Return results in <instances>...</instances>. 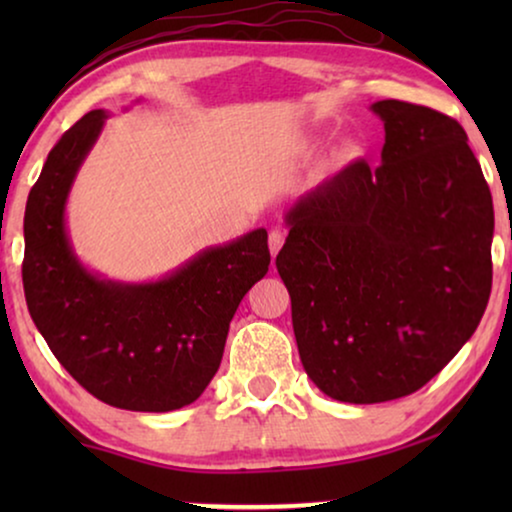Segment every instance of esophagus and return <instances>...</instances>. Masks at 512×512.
<instances>
[{
	"instance_id": "obj_1",
	"label": "esophagus",
	"mask_w": 512,
	"mask_h": 512,
	"mask_svg": "<svg viewBox=\"0 0 512 512\" xmlns=\"http://www.w3.org/2000/svg\"><path fill=\"white\" fill-rule=\"evenodd\" d=\"M282 244H284V233H282V230H270V235H268V247H270V254H272V256L279 254V249H282Z\"/></svg>"
}]
</instances>
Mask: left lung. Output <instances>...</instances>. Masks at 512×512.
Wrapping results in <instances>:
<instances>
[{"label":"left lung","mask_w":512,"mask_h":512,"mask_svg":"<svg viewBox=\"0 0 512 512\" xmlns=\"http://www.w3.org/2000/svg\"><path fill=\"white\" fill-rule=\"evenodd\" d=\"M382 163L354 160L286 214L277 272L305 373L342 403L415 394L466 345L492 291V193L454 118L373 107Z\"/></svg>","instance_id":"8db88e82"}]
</instances>
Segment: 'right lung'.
<instances>
[{"mask_svg":"<svg viewBox=\"0 0 512 512\" xmlns=\"http://www.w3.org/2000/svg\"><path fill=\"white\" fill-rule=\"evenodd\" d=\"M104 121L107 111L95 109L74 123L27 198V310L62 368L102 403L170 412L193 403L219 370L230 319L268 272V233L251 230L149 284L88 272L69 244L65 202Z\"/></svg>","mask_w":512,"mask_h":512,"instance_id":"1","label":"right lung"}]
</instances>
